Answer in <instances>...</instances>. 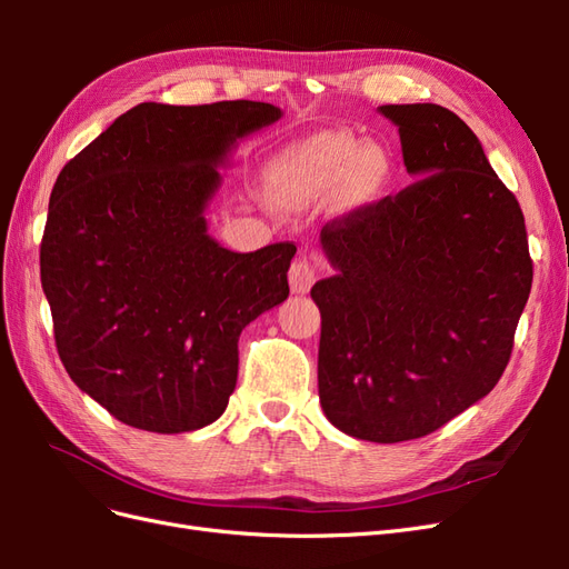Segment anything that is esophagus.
I'll use <instances>...</instances> for the list:
<instances>
[{"instance_id":"34e87169","label":"esophagus","mask_w":569,"mask_h":569,"mask_svg":"<svg viewBox=\"0 0 569 569\" xmlns=\"http://www.w3.org/2000/svg\"><path fill=\"white\" fill-rule=\"evenodd\" d=\"M316 278H318L316 268L311 261H308V258H297V261L289 268V287L295 295H308Z\"/></svg>"}]
</instances>
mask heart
Masks as SVG:
<instances>
[{
    "instance_id": "obj_1",
    "label": "heart",
    "mask_w": 569,
    "mask_h": 569,
    "mask_svg": "<svg viewBox=\"0 0 569 569\" xmlns=\"http://www.w3.org/2000/svg\"><path fill=\"white\" fill-rule=\"evenodd\" d=\"M391 176L387 153L366 144L360 147L351 132L327 130L287 149L272 166V184L289 203H311L330 194L343 209H358L382 194Z\"/></svg>"
}]
</instances>
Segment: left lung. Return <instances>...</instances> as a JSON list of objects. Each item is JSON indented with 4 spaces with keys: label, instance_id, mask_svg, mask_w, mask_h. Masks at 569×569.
Here are the masks:
<instances>
[{
    "label": "left lung",
    "instance_id": "8db88e82",
    "mask_svg": "<svg viewBox=\"0 0 569 569\" xmlns=\"http://www.w3.org/2000/svg\"><path fill=\"white\" fill-rule=\"evenodd\" d=\"M420 178L320 232L337 274L313 284L327 420L396 443L437 432L496 387L529 299L518 199L477 134L439 104L377 109Z\"/></svg>",
    "mask_w": 569,
    "mask_h": 569
}]
</instances>
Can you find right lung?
<instances>
[{
    "label": "right lung",
    "mask_w": 569,
    "mask_h": 569,
    "mask_svg": "<svg viewBox=\"0 0 569 569\" xmlns=\"http://www.w3.org/2000/svg\"><path fill=\"white\" fill-rule=\"evenodd\" d=\"M282 113L263 101H144L63 166L40 278L71 380L137 429L211 425L237 385L244 327L289 297L297 247L251 253L206 234L218 163Z\"/></svg>",
    "instance_id": "right-lung-1"
}]
</instances>
